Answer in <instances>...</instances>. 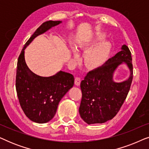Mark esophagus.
Returning a JSON list of instances; mask_svg holds the SVG:
<instances>
[{
	"mask_svg": "<svg viewBox=\"0 0 149 149\" xmlns=\"http://www.w3.org/2000/svg\"><path fill=\"white\" fill-rule=\"evenodd\" d=\"M81 81V79L80 77H75L74 83H75V85H77V86H79V85H80Z\"/></svg>",
	"mask_w": 149,
	"mask_h": 149,
	"instance_id": "34e87169",
	"label": "esophagus"
}]
</instances>
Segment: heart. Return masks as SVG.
<instances>
[{"mask_svg": "<svg viewBox=\"0 0 149 149\" xmlns=\"http://www.w3.org/2000/svg\"><path fill=\"white\" fill-rule=\"evenodd\" d=\"M104 37L105 36L103 34H97L96 38L93 40L85 41L80 46H84L85 47H90L95 43H97V42L103 40ZM109 43L107 41L101 42L95 45L94 46L87 51L85 58V62L89 66H98V65L102 64L104 62L106 58H107L108 54H109ZM72 52L74 58H78L79 54L77 49L75 47H72Z\"/></svg>", "mask_w": 149, "mask_h": 149, "instance_id": "b5f03b06", "label": "heart"}]
</instances>
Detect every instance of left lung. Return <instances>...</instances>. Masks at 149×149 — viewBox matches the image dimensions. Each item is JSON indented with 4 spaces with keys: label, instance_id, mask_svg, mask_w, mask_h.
Returning <instances> with one entry per match:
<instances>
[{
    "label": "left lung",
    "instance_id": "obj_1",
    "mask_svg": "<svg viewBox=\"0 0 149 149\" xmlns=\"http://www.w3.org/2000/svg\"><path fill=\"white\" fill-rule=\"evenodd\" d=\"M131 52L125 45L104 64L89 71L81 82L82 91L79 114L89 125L103 123L113 119L125 100L133 79ZM123 63L130 70L127 80L120 83L113 81V74Z\"/></svg>",
    "mask_w": 149,
    "mask_h": 149
}]
</instances>
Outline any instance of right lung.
Returning <instances> with one entry per match:
<instances>
[{
	"mask_svg": "<svg viewBox=\"0 0 149 149\" xmlns=\"http://www.w3.org/2000/svg\"><path fill=\"white\" fill-rule=\"evenodd\" d=\"M60 23L62 21L42 23L24 45L18 58L15 80L17 97L26 117L35 123H45L54 118L59 102L74 85V79L72 74L61 70L49 77L34 74L26 64L24 50L34 38Z\"/></svg>",
	"mask_w": 149,
	"mask_h": 149,
	"instance_id": "right-lung-1",
	"label": "right lung"
}]
</instances>
